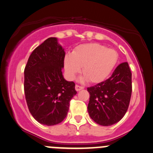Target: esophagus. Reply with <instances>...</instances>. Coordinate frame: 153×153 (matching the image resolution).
I'll return each instance as SVG.
<instances>
[{
  "instance_id": "1",
  "label": "esophagus",
  "mask_w": 153,
  "mask_h": 153,
  "mask_svg": "<svg viewBox=\"0 0 153 153\" xmlns=\"http://www.w3.org/2000/svg\"><path fill=\"white\" fill-rule=\"evenodd\" d=\"M75 89H76V91H79V90L84 89V87L79 86V85H76V86H75Z\"/></svg>"
}]
</instances>
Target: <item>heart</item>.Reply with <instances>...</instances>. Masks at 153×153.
<instances>
[{
    "label": "heart",
    "instance_id": "heart-1",
    "mask_svg": "<svg viewBox=\"0 0 153 153\" xmlns=\"http://www.w3.org/2000/svg\"><path fill=\"white\" fill-rule=\"evenodd\" d=\"M119 55L114 49L97 43L77 46L64 57L66 76L74 79L82 67L85 78L91 83H99L111 74L118 62Z\"/></svg>",
    "mask_w": 153,
    "mask_h": 153
}]
</instances>
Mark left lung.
I'll use <instances>...</instances> for the list:
<instances>
[{
    "instance_id": "8db88e82",
    "label": "left lung",
    "mask_w": 153,
    "mask_h": 153,
    "mask_svg": "<svg viewBox=\"0 0 153 153\" xmlns=\"http://www.w3.org/2000/svg\"><path fill=\"white\" fill-rule=\"evenodd\" d=\"M131 69L127 62L120 64L105 81L88 88V111L92 120L103 126L119 122L128 109L132 93Z\"/></svg>"
}]
</instances>
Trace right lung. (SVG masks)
I'll list each match as a JSON object with an SVG mask.
<instances>
[{"mask_svg": "<svg viewBox=\"0 0 153 153\" xmlns=\"http://www.w3.org/2000/svg\"><path fill=\"white\" fill-rule=\"evenodd\" d=\"M65 52L51 37L35 49L25 68L24 91L27 107L36 120L46 126L61 123L70 101L76 94L75 83L63 78Z\"/></svg>", "mask_w": 153, "mask_h": 153, "instance_id": "obj_1", "label": "right lung"}]
</instances>
